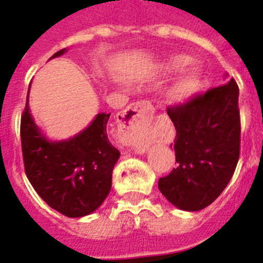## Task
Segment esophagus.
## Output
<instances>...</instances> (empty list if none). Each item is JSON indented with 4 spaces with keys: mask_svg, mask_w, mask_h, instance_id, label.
<instances>
[{
    "mask_svg": "<svg viewBox=\"0 0 263 263\" xmlns=\"http://www.w3.org/2000/svg\"><path fill=\"white\" fill-rule=\"evenodd\" d=\"M154 115V108L147 102H139L123 112L119 120V140L125 147L143 152L145 148V127Z\"/></svg>",
    "mask_w": 263,
    "mask_h": 263,
    "instance_id": "1",
    "label": "esophagus"
}]
</instances>
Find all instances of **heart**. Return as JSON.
Instances as JSON below:
<instances>
[{"label":"heart","mask_w":263,"mask_h":263,"mask_svg":"<svg viewBox=\"0 0 263 263\" xmlns=\"http://www.w3.org/2000/svg\"><path fill=\"white\" fill-rule=\"evenodd\" d=\"M186 58L182 55H176L165 63V68L173 71V70H179L182 66L185 65ZM198 84H200V78H198V72L196 70H188L186 72L180 77V79L173 84V87L171 88V98L173 100H185L189 98L192 93L197 90Z\"/></svg>","instance_id":"b5f03b06"}]
</instances>
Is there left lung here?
I'll list each match as a JSON object with an SVG mask.
<instances>
[{"label": "left lung", "mask_w": 263, "mask_h": 263, "mask_svg": "<svg viewBox=\"0 0 263 263\" xmlns=\"http://www.w3.org/2000/svg\"><path fill=\"white\" fill-rule=\"evenodd\" d=\"M166 114L176 128L177 166L159 179V189L182 211H201L227 188L238 163V86L232 78L185 103L170 106Z\"/></svg>", "instance_id": "8db88e82"}]
</instances>
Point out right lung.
<instances>
[{"label": "right lung", "instance_id": "add662e5", "mask_svg": "<svg viewBox=\"0 0 263 263\" xmlns=\"http://www.w3.org/2000/svg\"><path fill=\"white\" fill-rule=\"evenodd\" d=\"M65 51L59 50L51 58ZM109 115L99 114L79 135L54 143L47 140L34 123L27 95L21 116L25 172L41 198L66 217L92 213L111 191L112 170L120 152L107 136Z\"/></svg>", "mask_w": 263, "mask_h": 263}]
</instances>
